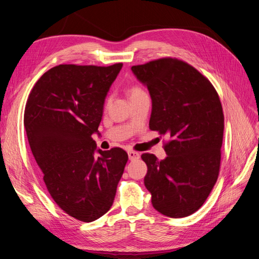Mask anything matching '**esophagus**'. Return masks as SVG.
<instances>
[{
    "label": "esophagus",
    "instance_id": "34e87169",
    "mask_svg": "<svg viewBox=\"0 0 259 259\" xmlns=\"http://www.w3.org/2000/svg\"><path fill=\"white\" fill-rule=\"evenodd\" d=\"M127 154H128V159L130 160H136V159H139V153L138 152H136V151H128L127 152Z\"/></svg>",
    "mask_w": 259,
    "mask_h": 259
}]
</instances>
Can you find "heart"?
I'll use <instances>...</instances> for the list:
<instances>
[{"instance_id": "obj_1", "label": "heart", "mask_w": 259, "mask_h": 259, "mask_svg": "<svg viewBox=\"0 0 259 259\" xmlns=\"http://www.w3.org/2000/svg\"><path fill=\"white\" fill-rule=\"evenodd\" d=\"M143 92H144V91H143L142 89H140V88H138V86H133V88L130 90V97L138 95V94L143 93Z\"/></svg>"}]
</instances>
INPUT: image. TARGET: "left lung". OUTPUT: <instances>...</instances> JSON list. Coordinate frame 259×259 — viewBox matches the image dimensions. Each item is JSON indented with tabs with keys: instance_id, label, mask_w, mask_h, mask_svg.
<instances>
[{
	"instance_id": "obj_1",
	"label": "left lung",
	"mask_w": 259,
	"mask_h": 259,
	"mask_svg": "<svg viewBox=\"0 0 259 259\" xmlns=\"http://www.w3.org/2000/svg\"><path fill=\"white\" fill-rule=\"evenodd\" d=\"M132 71L150 93L149 127L169 137L164 160L142 154L152 205L171 218L189 216L206 201L218 178L224 137L221 99L204 75L177 58L133 66Z\"/></svg>"
}]
</instances>
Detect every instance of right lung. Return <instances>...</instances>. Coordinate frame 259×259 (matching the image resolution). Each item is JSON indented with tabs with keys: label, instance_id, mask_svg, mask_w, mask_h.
Wrapping results in <instances>:
<instances>
[{
	"label": "right lung",
	"instance_id": "1",
	"mask_svg": "<svg viewBox=\"0 0 259 259\" xmlns=\"http://www.w3.org/2000/svg\"><path fill=\"white\" fill-rule=\"evenodd\" d=\"M123 64L59 65L31 90L23 124L44 184L56 204L91 223L112 206L128 155L121 148L97 149L105 98Z\"/></svg>",
	"mask_w": 259,
	"mask_h": 259
}]
</instances>
